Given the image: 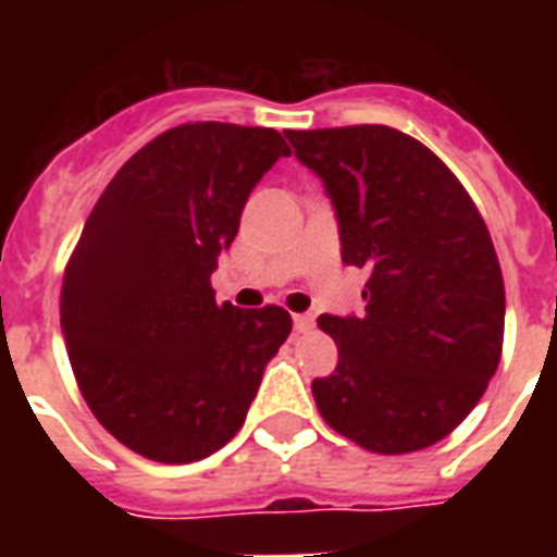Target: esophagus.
Wrapping results in <instances>:
<instances>
[{"label":"esophagus","mask_w":557,"mask_h":557,"mask_svg":"<svg viewBox=\"0 0 557 557\" xmlns=\"http://www.w3.org/2000/svg\"><path fill=\"white\" fill-rule=\"evenodd\" d=\"M292 321H295V330H297V332H309V330H312V326H314V318H312V314H295Z\"/></svg>","instance_id":"1"}]
</instances>
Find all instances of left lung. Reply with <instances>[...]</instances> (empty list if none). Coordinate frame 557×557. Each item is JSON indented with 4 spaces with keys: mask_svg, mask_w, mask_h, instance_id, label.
Returning a JSON list of instances; mask_svg holds the SVG:
<instances>
[{
    "mask_svg": "<svg viewBox=\"0 0 557 557\" xmlns=\"http://www.w3.org/2000/svg\"><path fill=\"white\" fill-rule=\"evenodd\" d=\"M286 138L326 185L341 260L370 271L361 318H318L338 367L312 381L314 405L372 454L431 448L474 410L500 364L506 288L492 234L440 156L393 126Z\"/></svg>",
    "mask_w": 557,
    "mask_h": 557,
    "instance_id": "8db88e82",
    "label": "left lung"
}]
</instances>
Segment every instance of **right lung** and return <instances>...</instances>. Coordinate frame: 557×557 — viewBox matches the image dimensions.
I'll return each mask as SVG.
<instances>
[{
    "label": "right lung",
    "mask_w": 557,
    "mask_h": 557,
    "mask_svg": "<svg viewBox=\"0 0 557 557\" xmlns=\"http://www.w3.org/2000/svg\"><path fill=\"white\" fill-rule=\"evenodd\" d=\"M288 152L277 129L173 126L83 225L60 295L65 349L95 419L141 457L185 466L234 440L292 332L286 309H236L210 288L248 193Z\"/></svg>",
    "instance_id": "obj_1"
}]
</instances>
